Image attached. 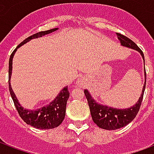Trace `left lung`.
I'll use <instances>...</instances> for the list:
<instances>
[{
	"mask_svg": "<svg viewBox=\"0 0 154 154\" xmlns=\"http://www.w3.org/2000/svg\"><path fill=\"white\" fill-rule=\"evenodd\" d=\"M116 35L118 37V39L120 41V44L122 46L128 47L129 48L135 49L136 51H138L141 54L143 59L144 60V56H143L142 50L137 46V44L134 42H133L130 38H127L126 36L121 35V34H119V33H116ZM144 77H145V82L143 84L142 93L139 97V100L132 107H129L127 109H116V108L103 106L101 104L97 103V101L91 97L88 91H84V93H85L87 102L89 105L91 118L93 119L94 123L101 129L115 130V129H118L122 128V127H125L129 123L131 122L137 116L139 108H140V106H141V103H142L146 86L145 68H144Z\"/></svg>",
	"mask_w": 154,
	"mask_h": 154,
	"instance_id": "1",
	"label": "left lung"
}]
</instances>
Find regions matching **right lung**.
I'll list each match as a JSON object with an SVG mask.
<instances>
[{
  "mask_svg": "<svg viewBox=\"0 0 154 154\" xmlns=\"http://www.w3.org/2000/svg\"><path fill=\"white\" fill-rule=\"evenodd\" d=\"M57 29V28H55L51 29L49 30H46V31L38 32V33H36L35 35L25 38V40L19 44L17 48L13 51V53L10 57V60H9V90H10V93L12 97V100L14 101L15 108L18 111L20 116L21 117V119L26 124L33 126L34 128H36V129H54V128H56L58 125H60V124L63 122L64 117H65L67 101L69 98L70 93L68 91L67 87H65L64 88H63V90L59 92L56 98L49 103V105L35 110L24 109L21 106V105L19 103L18 100L12 90L11 82H10L12 72V60H13L14 54L17 50V48L22 46L23 44H26L27 42L31 40L33 38H37L45 35H48L52 32L56 31Z\"/></svg>",
  "mask_w": 154,
  "mask_h": 154,
  "instance_id": "add662e5",
  "label": "right lung"
}]
</instances>
